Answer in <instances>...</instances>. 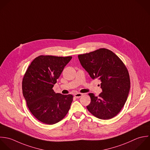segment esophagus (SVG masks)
I'll return each instance as SVG.
<instances>
[{"label":"esophagus","mask_w":150,"mask_h":150,"mask_svg":"<svg viewBox=\"0 0 150 150\" xmlns=\"http://www.w3.org/2000/svg\"><path fill=\"white\" fill-rule=\"evenodd\" d=\"M82 95H83V94L81 93H75V94H74L75 97H76V98H77L81 97Z\"/></svg>","instance_id":"1"}]
</instances>
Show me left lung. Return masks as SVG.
<instances>
[{
  "label": "left lung",
  "instance_id": "1",
  "mask_svg": "<svg viewBox=\"0 0 150 150\" xmlns=\"http://www.w3.org/2000/svg\"><path fill=\"white\" fill-rule=\"evenodd\" d=\"M82 67L92 79L101 81L99 96L89 93L91 103L86 106L94 116L103 120L116 116L124 106L130 89L129 72L122 61L112 51L100 48L78 55Z\"/></svg>",
  "mask_w": 150,
  "mask_h": 150
}]
</instances>
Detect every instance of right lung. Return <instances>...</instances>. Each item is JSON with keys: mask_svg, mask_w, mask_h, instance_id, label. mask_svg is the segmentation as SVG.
<instances>
[{"mask_svg": "<svg viewBox=\"0 0 150 150\" xmlns=\"http://www.w3.org/2000/svg\"><path fill=\"white\" fill-rule=\"evenodd\" d=\"M72 57L40 55L29 65L22 81L23 95L33 115L41 122L54 125L68 113L72 95L55 93L52 89Z\"/></svg>", "mask_w": 150, "mask_h": 150, "instance_id": "right-lung-1", "label": "right lung"}]
</instances>
